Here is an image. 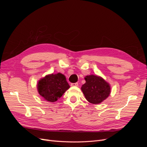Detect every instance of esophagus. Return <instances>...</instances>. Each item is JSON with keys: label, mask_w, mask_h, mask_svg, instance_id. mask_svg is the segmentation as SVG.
I'll list each match as a JSON object with an SVG mask.
<instances>
[{"label": "esophagus", "mask_w": 147, "mask_h": 147, "mask_svg": "<svg viewBox=\"0 0 147 147\" xmlns=\"http://www.w3.org/2000/svg\"><path fill=\"white\" fill-rule=\"evenodd\" d=\"M71 86H78V83H71Z\"/></svg>", "instance_id": "obj_1"}]
</instances>
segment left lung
I'll return each mask as SVG.
<instances>
[{
  "label": "left lung",
  "mask_w": 147,
  "mask_h": 147,
  "mask_svg": "<svg viewBox=\"0 0 147 147\" xmlns=\"http://www.w3.org/2000/svg\"><path fill=\"white\" fill-rule=\"evenodd\" d=\"M84 79L86 83L82 86V90L88 102L98 104L108 97L110 93V87L103 78L91 75Z\"/></svg>",
  "instance_id": "8db88e82"
}]
</instances>
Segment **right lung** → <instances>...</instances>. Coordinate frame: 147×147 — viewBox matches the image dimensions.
I'll use <instances>...</instances> for the list:
<instances>
[{"mask_svg": "<svg viewBox=\"0 0 147 147\" xmlns=\"http://www.w3.org/2000/svg\"><path fill=\"white\" fill-rule=\"evenodd\" d=\"M70 88L64 75H48L38 83L37 89L40 95L46 100L51 102L56 101Z\"/></svg>", "mask_w": 147, "mask_h": 147, "instance_id": "1", "label": "right lung"}]
</instances>
